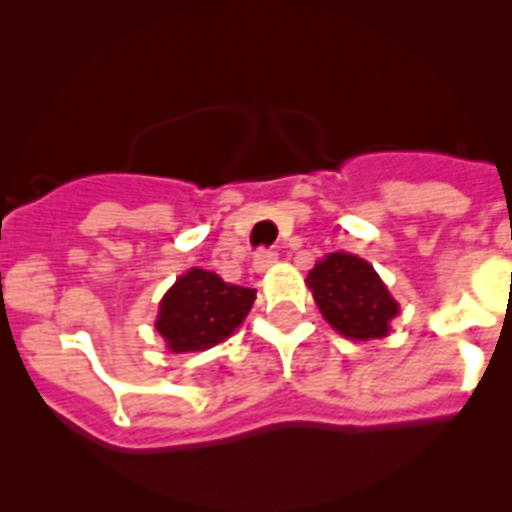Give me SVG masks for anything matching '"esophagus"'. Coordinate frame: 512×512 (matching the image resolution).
<instances>
[{
  "instance_id": "1",
  "label": "esophagus",
  "mask_w": 512,
  "mask_h": 512,
  "mask_svg": "<svg viewBox=\"0 0 512 512\" xmlns=\"http://www.w3.org/2000/svg\"><path fill=\"white\" fill-rule=\"evenodd\" d=\"M279 253L274 251V248H259V251L253 253V269L259 271V274H264V271H269L271 266L277 264Z\"/></svg>"
}]
</instances>
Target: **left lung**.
Segmentation results:
<instances>
[{
    "label": "left lung",
    "mask_w": 512,
    "mask_h": 512,
    "mask_svg": "<svg viewBox=\"0 0 512 512\" xmlns=\"http://www.w3.org/2000/svg\"><path fill=\"white\" fill-rule=\"evenodd\" d=\"M315 305L346 338L369 341L390 333L397 302L369 261L354 253H328L307 274Z\"/></svg>",
    "instance_id": "8db88e82"
}]
</instances>
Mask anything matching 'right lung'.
I'll use <instances>...</instances> for the list:
<instances>
[{
	"label": "right lung",
	"mask_w": 512,
	"mask_h": 512,
	"mask_svg": "<svg viewBox=\"0 0 512 512\" xmlns=\"http://www.w3.org/2000/svg\"><path fill=\"white\" fill-rule=\"evenodd\" d=\"M253 300L256 289L223 282L212 271L189 269L161 300L156 330L174 354L205 351L243 323Z\"/></svg>",
	"instance_id": "right-lung-1"
}]
</instances>
